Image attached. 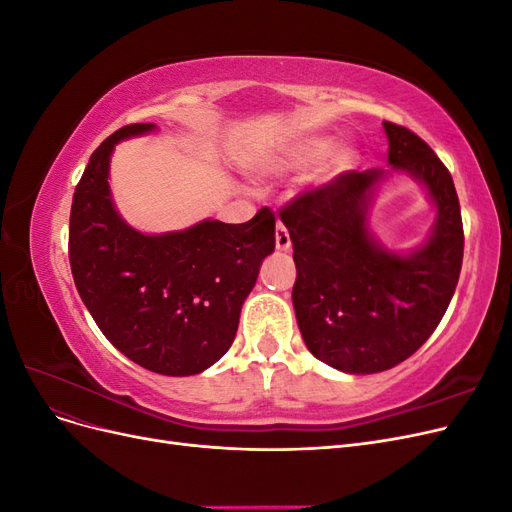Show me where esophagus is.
<instances>
[{"label": "esophagus", "instance_id": "1", "mask_svg": "<svg viewBox=\"0 0 512 512\" xmlns=\"http://www.w3.org/2000/svg\"><path fill=\"white\" fill-rule=\"evenodd\" d=\"M290 245L292 243H290V235H288L286 226L282 222H277V226H275V247L280 252H288Z\"/></svg>", "mask_w": 512, "mask_h": 512}]
</instances>
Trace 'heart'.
I'll return each instance as SVG.
<instances>
[{
    "mask_svg": "<svg viewBox=\"0 0 512 512\" xmlns=\"http://www.w3.org/2000/svg\"><path fill=\"white\" fill-rule=\"evenodd\" d=\"M337 141L333 136L324 134H307L292 141L290 145L282 147L280 151L271 153L260 162V170L265 175H288V173H301V170L312 168L320 164L324 158H328ZM331 156V155H330ZM332 157V156H331ZM356 153L348 147L337 149L334 156L324 162V175L329 179L344 175L346 170L354 168Z\"/></svg>",
    "mask_w": 512,
    "mask_h": 512,
    "instance_id": "1",
    "label": "heart"
}]
</instances>
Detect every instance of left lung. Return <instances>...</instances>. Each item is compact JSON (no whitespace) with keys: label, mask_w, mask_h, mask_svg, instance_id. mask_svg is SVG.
Masks as SVG:
<instances>
[{"label":"left lung","mask_w":512,"mask_h":512,"mask_svg":"<svg viewBox=\"0 0 512 512\" xmlns=\"http://www.w3.org/2000/svg\"><path fill=\"white\" fill-rule=\"evenodd\" d=\"M391 168L339 175L282 211L297 282L292 305L307 350L346 374H378L406 361L436 331L463 260L455 183L431 147L384 121ZM393 172L421 182L437 222L406 255L384 248L368 228L375 190Z\"/></svg>","instance_id":"1"}]
</instances>
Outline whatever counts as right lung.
Instances as JSON below:
<instances>
[{
	"mask_svg": "<svg viewBox=\"0 0 512 512\" xmlns=\"http://www.w3.org/2000/svg\"><path fill=\"white\" fill-rule=\"evenodd\" d=\"M132 123L89 158L70 211V267L89 314L121 354L162 376H194L237 335L243 301L275 250V218L203 220L147 235L121 218L108 185L115 145L156 132Z\"/></svg>",
	"mask_w": 512,
	"mask_h": 512,
	"instance_id": "obj_1",
	"label": "right lung"
}]
</instances>
